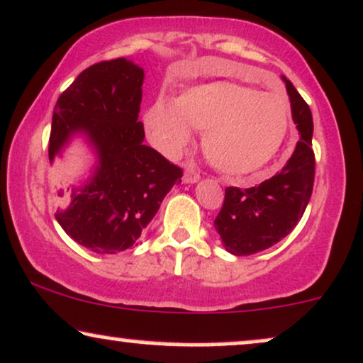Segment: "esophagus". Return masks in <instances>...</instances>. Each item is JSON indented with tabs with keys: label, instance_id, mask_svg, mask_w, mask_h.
<instances>
[{
	"label": "esophagus",
	"instance_id": "34e87169",
	"mask_svg": "<svg viewBox=\"0 0 363 363\" xmlns=\"http://www.w3.org/2000/svg\"><path fill=\"white\" fill-rule=\"evenodd\" d=\"M199 172L193 167V165L184 169V182H187V184H194V182L199 181Z\"/></svg>",
	"mask_w": 363,
	"mask_h": 363
}]
</instances>
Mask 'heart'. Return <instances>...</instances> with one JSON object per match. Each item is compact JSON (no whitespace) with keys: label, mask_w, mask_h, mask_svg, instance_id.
Wrapping results in <instances>:
<instances>
[{"label":"heart","mask_w":363,"mask_h":363,"mask_svg":"<svg viewBox=\"0 0 363 363\" xmlns=\"http://www.w3.org/2000/svg\"><path fill=\"white\" fill-rule=\"evenodd\" d=\"M145 121L165 147L182 150L193 130H204L203 148L221 172L259 170L281 150L289 132V104L281 94L230 81L196 86L176 99L148 108Z\"/></svg>","instance_id":"1"}]
</instances>
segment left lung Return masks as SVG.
I'll return each mask as SVG.
<instances>
[{
    "instance_id": "obj_1",
    "label": "left lung",
    "mask_w": 363,
    "mask_h": 363,
    "mask_svg": "<svg viewBox=\"0 0 363 363\" xmlns=\"http://www.w3.org/2000/svg\"><path fill=\"white\" fill-rule=\"evenodd\" d=\"M286 82L292 120L299 132L291 159L281 172L259 186L226 187L221 211L215 220L226 250L237 257L267 250L294 230L311 199L314 184L313 115L291 81Z\"/></svg>"
}]
</instances>
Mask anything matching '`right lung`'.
Here are the masks:
<instances>
[{
    "label": "right lung",
    "instance_id": "1",
    "mask_svg": "<svg viewBox=\"0 0 363 363\" xmlns=\"http://www.w3.org/2000/svg\"><path fill=\"white\" fill-rule=\"evenodd\" d=\"M143 76L123 57L98 62L76 77L54 108L50 162L76 133L84 135L98 157L84 184L57 189L55 220L74 242L96 253L133 247L182 177L181 167L143 145Z\"/></svg>",
    "mask_w": 363,
    "mask_h": 363
}]
</instances>
